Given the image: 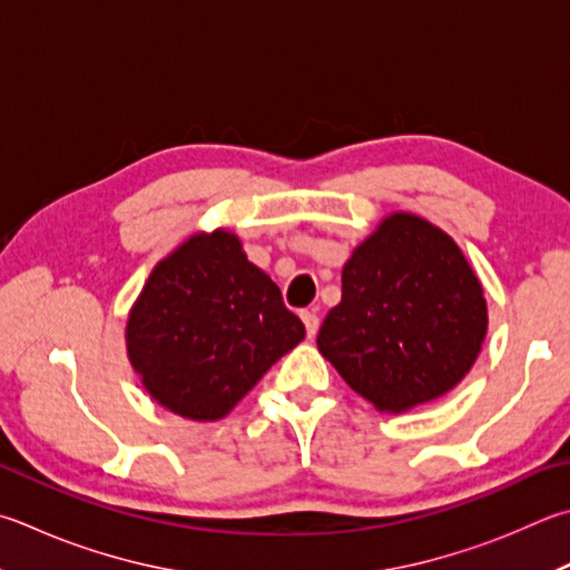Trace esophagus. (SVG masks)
Returning a JSON list of instances; mask_svg holds the SVG:
<instances>
[{
	"label": "esophagus",
	"instance_id": "34e87169",
	"mask_svg": "<svg viewBox=\"0 0 570 570\" xmlns=\"http://www.w3.org/2000/svg\"><path fill=\"white\" fill-rule=\"evenodd\" d=\"M302 321H304V326H306V334L308 336H316V331H318V316H316V312H302Z\"/></svg>",
	"mask_w": 570,
	"mask_h": 570
}]
</instances>
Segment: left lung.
<instances>
[{
    "instance_id": "8db88e82",
    "label": "left lung",
    "mask_w": 570,
    "mask_h": 570,
    "mask_svg": "<svg viewBox=\"0 0 570 570\" xmlns=\"http://www.w3.org/2000/svg\"><path fill=\"white\" fill-rule=\"evenodd\" d=\"M485 324L483 288L451 236L393 214L351 254L316 344L351 389L401 413L469 374Z\"/></svg>"
}]
</instances>
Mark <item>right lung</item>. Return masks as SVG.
Listing matches in <instances>:
<instances>
[{
    "label": "right lung",
    "mask_w": 570,
    "mask_h": 570,
    "mask_svg": "<svg viewBox=\"0 0 570 570\" xmlns=\"http://www.w3.org/2000/svg\"><path fill=\"white\" fill-rule=\"evenodd\" d=\"M304 336L278 286L226 232L191 236L164 258L127 324L144 386L194 421L226 416Z\"/></svg>",
    "instance_id": "right-lung-1"
}]
</instances>
